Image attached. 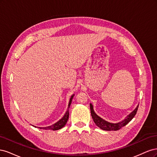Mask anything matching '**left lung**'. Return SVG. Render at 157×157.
Segmentation results:
<instances>
[{
    "instance_id": "obj_1",
    "label": "left lung",
    "mask_w": 157,
    "mask_h": 157,
    "mask_svg": "<svg viewBox=\"0 0 157 157\" xmlns=\"http://www.w3.org/2000/svg\"><path fill=\"white\" fill-rule=\"evenodd\" d=\"M90 111H91V115L95 122V124H96L99 128H100L101 129L103 130H107V131H117V130H120L121 128H122L123 126H126L128 123L130 121H132V118L134 117L139 107V105L137 106L134 109V111H132L124 121H122L121 122L114 124V123L108 122L105 120L102 119V118L99 117V116H98L95 113L93 109V106L91 103L90 104Z\"/></svg>"
}]
</instances>
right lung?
Listing matches in <instances>:
<instances>
[{
  "label": "right lung",
  "mask_w": 157,
  "mask_h": 157,
  "mask_svg": "<svg viewBox=\"0 0 157 157\" xmlns=\"http://www.w3.org/2000/svg\"><path fill=\"white\" fill-rule=\"evenodd\" d=\"M74 95H73L72 96H71L70 100H69V105H68V109H67V111H66L65 115L63 116V117L60 119L58 122H57L56 124L48 126V127H43V128H40L39 127V128L40 129H43V130H58L61 129V128H62L65 124L66 123H67V121H68V118H69V107L71 106V101H72V99L73 98Z\"/></svg>",
  "instance_id": "obj_1"
}]
</instances>
